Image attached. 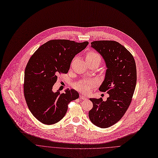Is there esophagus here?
<instances>
[{
    "instance_id": "obj_1",
    "label": "esophagus",
    "mask_w": 158,
    "mask_h": 158,
    "mask_svg": "<svg viewBox=\"0 0 158 158\" xmlns=\"http://www.w3.org/2000/svg\"><path fill=\"white\" fill-rule=\"evenodd\" d=\"M80 99H82V100H85L86 99V97L84 95H82V94H81L80 96Z\"/></svg>"
}]
</instances>
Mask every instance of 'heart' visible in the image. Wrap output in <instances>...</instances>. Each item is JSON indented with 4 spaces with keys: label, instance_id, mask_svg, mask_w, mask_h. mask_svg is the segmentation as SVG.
I'll return each instance as SVG.
<instances>
[{
    "label": "heart",
    "instance_id": "1",
    "mask_svg": "<svg viewBox=\"0 0 158 158\" xmlns=\"http://www.w3.org/2000/svg\"><path fill=\"white\" fill-rule=\"evenodd\" d=\"M85 59L87 62L96 60L100 63L102 58L98 53L93 51H90L86 54ZM95 84L96 81L94 80H83L75 84L74 87L82 93H87L89 92L90 89L93 87Z\"/></svg>",
    "mask_w": 158,
    "mask_h": 158
}]
</instances>
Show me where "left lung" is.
Wrapping results in <instances>:
<instances>
[{"instance_id":"1","label":"left lung","mask_w":158,"mask_h":158,"mask_svg":"<svg viewBox=\"0 0 158 158\" xmlns=\"http://www.w3.org/2000/svg\"><path fill=\"white\" fill-rule=\"evenodd\" d=\"M91 47L103 58L107 71L99 88L109 97L91 98L93 107L89 112L91 122L100 128H108L119 121L132 101L136 85L137 73L134 58L122 44L114 40H97Z\"/></svg>"}]
</instances>
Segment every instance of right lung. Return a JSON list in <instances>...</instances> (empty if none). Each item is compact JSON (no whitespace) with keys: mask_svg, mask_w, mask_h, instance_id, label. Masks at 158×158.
Returning a JSON list of instances; mask_svg holds the SVG:
<instances>
[{"mask_svg":"<svg viewBox=\"0 0 158 158\" xmlns=\"http://www.w3.org/2000/svg\"><path fill=\"white\" fill-rule=\"evenodd\" d=\"M88 42L51 40L37 49L25 69L24 94L32 114L41 123L52 125L65 115L68 104L78 98V93L67 89L65 93L52 91L59 74L67 73L72 60L84 50Z\"/></svg>","mask_w":158,"mask_h":158,"instance_id":"obj_1","label":"right lung"}]
</instances>
